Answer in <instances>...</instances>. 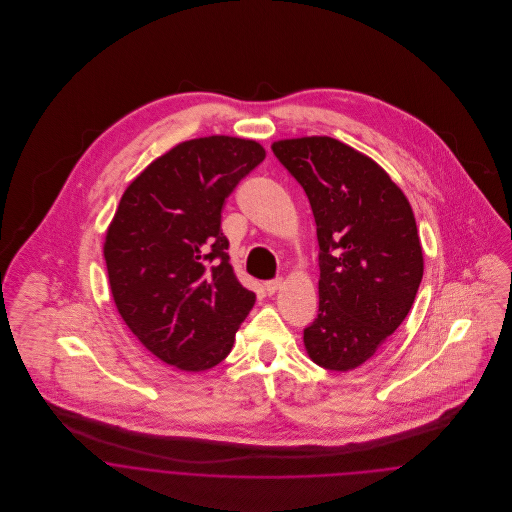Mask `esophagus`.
Listing matches in <instances>:
<instances>
[{
    "mask_svg": "<svg viewBox=\"0 0 512 512\" xmlns=\"http://www.w3.org/2000/svg\"><path fill=\"white\" fill-rule=\"evenodd\" d=\"M282 286V280H272V282H266L264 284V292L268 293V295H274V293L278 292V288Z\"/></svg>",
    "mask_w": 512,
    "mask_h": 512,
    "instance_id": "1",
    "label": "esophagus"
}]
</instances>
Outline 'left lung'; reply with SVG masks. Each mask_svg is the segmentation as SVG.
<instances>
[{"instance_id": "obj_1", "label": "left lung", "mask_w": 512, "mask_h": 512, "mask_svg": "<svg viewBox=\"0 0 512 512\" xmlns=\"http://www.w3.org/2000/svg\"><path fill=\"white\" fill-rule=\"evenodd\" d=\"M303 187L319 242V313L303 329L315 365L351 370L406 319L424 276L412 207L370 157L327 136L272 144Z\"/></svg>"}]
</instances>
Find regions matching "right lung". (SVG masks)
I'll return each mask as SVG.
<instances>
[{
    "mask_svg": "<svg viewBox=\"0 0 512 512\" xmlns=\"http://www.w3.org/2000/svg\"><path fill=\"white\" fill-rule=\"evenodd\" d=\"M264 157L252 140L183 142L122 195L104 242L110 290L130 331L167 365H219L256 301L228 264L220 217L224 199Z\"/></svg>",
    "mask_w": 512,
    "mask_h": 512,
    "instance_id": "add662e5",
    "label": "right lung"
}]
</instances>
